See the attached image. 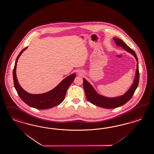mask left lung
Masks as SVG:
<instances>
[{"instance_id": "obj_1", "label": "left lung", "mask_w": 154, "mask_h": 154, "mask_svg": "<svg viewBox=\"0 0 154 154\" xmlns=\"http://www.w3.org/2000/svg\"><path fill=\"white\" fill-rule=\"evenodd\" d=\"M114 40L117 46L122 47L125 51H127L131 54H132L134 57H135L137 62H138V59L137 57V54L135 51L127 46L124 42L118 38H114ZM139 81V66L138 63H137V72L136 76L134 80V83L131 87V88L127 91V92L122 96L116 97H103L97 94V92L95 91L93 87L83 78V87L85 91V96L87 100L91 103L92 104L104 108H115L122 106L125 104L126 103L128 102L132 96L134 94V92L138 86Z\"/></svg>"}]
</instances>
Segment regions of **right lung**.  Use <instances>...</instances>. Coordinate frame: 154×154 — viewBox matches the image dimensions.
Listing matches in <instances>:
<instances>
[{
    "mask_svg": "<svg viewBox=\"0 0 154 154\" xmlns=\"http://www.w3.org/2000/svg\"><path fill=\"white\" fill-rule=\"evenodd\" d=\"M27 48V47L24 48L18 55L13 69L14 85L15 88L17 91V94L24 102L33 108L38 109H46L57 106L62 102L64 99L67 89L73 82L76 77V75L72 74L69 75L51 91L42 94H29L24 91L19 84L16 75L17 60L22 52L26 50Z\"/></svg>",
    "mask_w": 154,
    "mask_h": 154,
    "instance_id": "right-lung-1",
    "label": "right lung"
}]
</instances>
